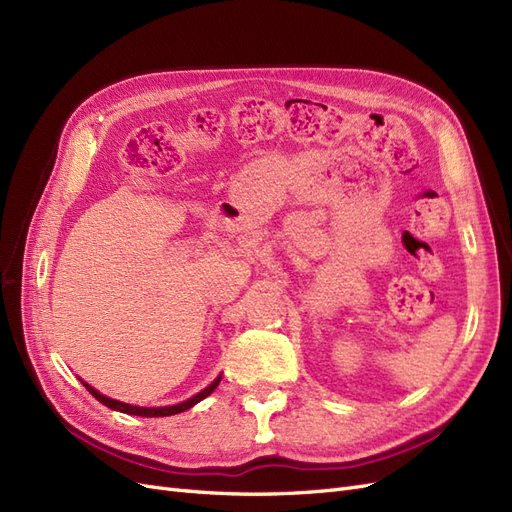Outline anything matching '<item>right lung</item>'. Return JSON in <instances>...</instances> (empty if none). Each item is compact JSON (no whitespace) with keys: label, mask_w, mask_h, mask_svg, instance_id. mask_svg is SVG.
Returning a JSON list of instances; mask_svg holds the SVG:
<instances>
[{"label":"right lung","mask_w":512,"mask_h":512,"mask_svg":"<svg viewBox=\"0 0 512 512\" xmlns=\"http://www.w3.org/2000/svg\"><path fill=\"white\" fill-rule=\"evenodd\" d=\"M220 380H222V374L215 378L207 389H203L200 393H196L194 397H190V399H185V401H181V404H175V406H160V408H143V406H132V404H123V401H119V399H113V397H106V395H102V393H98L94 386H89L87 382H83V386L85 389L94 395L100 404H104L106 408H111V410H117V412H123V414H134V416H170V414H179V412H185V410H190L192 406H196L198 401H203L205 397H209L215 389H218V384H220Z\"/></svg>","instance_id":"right-lung-1"}]
</instances>
